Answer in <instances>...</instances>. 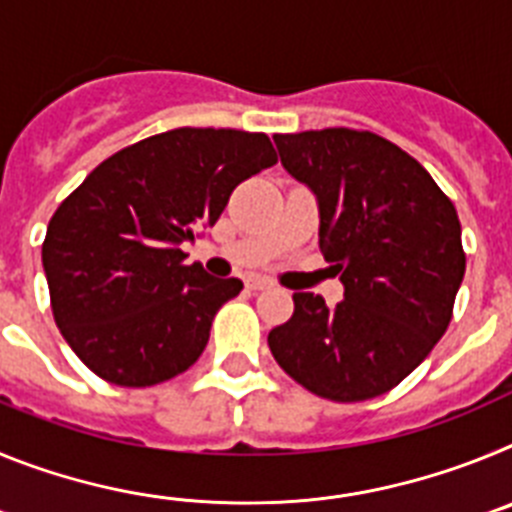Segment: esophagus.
I'll use <instances>...</instances> for the list:
<instances>
[{"instance_id": "esophagus-1", "label": "esophagus", "mask_w": 512, "mask_h": 512, "mask_svg": "<svg viewBox=\"0 0 512 512\" xmlns=\"http://www.w3.org/2000/svg\"><path fill=\"white\" fill-rule=\"evenodd\" d=\"M246 287L253 289V292H261V289H271V287H274V282H269V279H264V277H251L246 282Z\"/></svg>"}]
</instances>
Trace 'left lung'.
<instances>
[{"mask_svg": "<svg viewBox=\"0 0 512 512\" xmlns=\"http://www.w3.org/2000/svg\"><path fill=\"white\" fill-rule=\"evenodd\" d=\"M282 166L318 197L320 248L343 300L295 292L269 333L277 364L312 395L390 392L446 333L467 256L454 202L410 153L369 130L274 135Z\"/></svg>", "mask_w": 512, "mask_h": 512, "instance_id": "8db88e82", "label": "left lung"}]
</instances>
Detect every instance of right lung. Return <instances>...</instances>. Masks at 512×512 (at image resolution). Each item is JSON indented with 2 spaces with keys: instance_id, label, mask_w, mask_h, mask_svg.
<instances>
[{
  "instance_id": "1",
  "label": "right lung",
  "mask_w": 512,
  "mask_h": 512,
  "mask_svg": "<svg viewBox=\"0 0 512 512\" xmlns=\"http://www.w3.org/2000/svg\"><path fill=\"white\" fill-rule=\"evenodd\" d=\"M274 164L264 133L176 128L117 151L58 205L43 241L51 310L97 377L151 387L200 359L243 282L187 266L182 246Z\"/></svg>"
}]
</instances>
